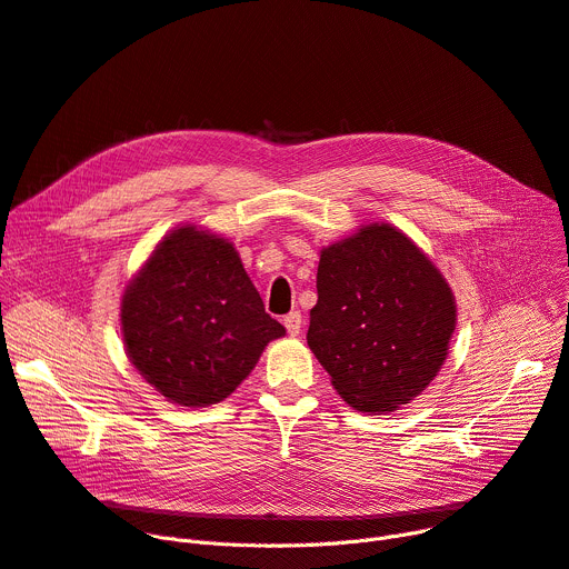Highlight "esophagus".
<instances>
[{
  "label": "esophagus",
  "mask_w": 569,
  "mask_h": 569,
  "mask_svg": "<svg viewBox=\"0 0 569 569\" xmlns=\"http://www.w3.org/2000/svg\"><path fill=\"white\" fill-rule=\"evenodd\" d=\"M284 328H287L289 336H298L300 328H303V317H300V312H289L284 317Z\"/></svg>",
  "instance_id": "34e87169"
}]
</instances>
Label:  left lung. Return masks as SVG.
I'll use <instances>...</instances> for the list:
<instances>
[{"mask_svg":"<svg viewBox=\"0 0 569 569\" xmlns=\"http://www.w3.org/2000/svg\"><path fill=\"white\" fill-rule=\"evenodd\" d=\"M308 345L349 407L409 405L439 375L457 323L441 271L397 227L372 222L321 250Z\"/></svg>","mask_w":569,"mask_h":569,"instance_id":"1","label":"left lung"}]
</instances>
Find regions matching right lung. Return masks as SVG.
I'll list each match as a JSON object with an SVG mask.
<instances>
[{"label": "right lung", "mask_w": 569, "mask_h": 569, "mask_svg": "<svg viewBox=\"0 0 569 569\" xmlns=\"http://www.w3.org/2000/svg\"><path fill=\"white\" fill-rule=\"evenodd\" d=\"M121 332L147 383L167 402L197 409L237 390L284 326L266 315L237 248L181 224L126 287Z\"/></svg>", "instance_id": "obj_1"}]
</instances>
